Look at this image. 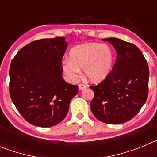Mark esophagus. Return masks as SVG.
<instances>
[{
  "label": "esophagus",
  "instance_id": "34e87169",
  "mask_svg": "<svg viewBox=\"0 0 157 157\" xmlns=\"http://www.w3.org/2000/svg\"><path fill=\"white\" fill-rule=\"evenodd\" d=\"M78 86H79V90H83V89L86 88V86L85 84H82V83H80Z\"/></svg>",
  "mask_w": 157,
  "mask_h": 157
}]
</instances>
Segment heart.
I'll return each mask as SVG.
<instances>
[{
  "label": "heart",
  "instance_id": "heart-1",
  "mask_svg": "<svg viewBox=\"0 0 157 157\" xmlns=\"http://www.w3.org/2000/svg\"><path fill=\"white\" fill-rule=\"evenodd\" d=\"M69 59L63 61L65 74L75 79L84 69V75L89 81L98 82L109 75L113 63V53L110 47L97 42L84 43L74 47Z\"/></svg>",
  "mask_w": 157,
  "mask_h": 157
}]
</instances>
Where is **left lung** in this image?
<instances>
[{
  "label": "left lung",
  "mask_w": 157,
  "mask_h": 157,
  "mask_svg": "<svg viewBox=\"0 0 157 157\" xmlns=\"http://www.w3.org/2000/svg\"><path fill=\"white\" fill-rule=\"evenodd\" d=\"M117 58L109 75L90 86L94 97L90 103L93 114L108 124H121L134 118L149 94V70L147 60L133 43L110 37Z\"/></svg>",
  "instance_id": "1"
}]
</instances>
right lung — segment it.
I'll list each match as a JSON object with an SVG mask.
<instances>
[{"instance_id": "obj_1", "label": "right lung", "mask_w": 157, "mask_h": 157, "mask_svg": "<svg viewBox=\"0 0 157 157\" xmlns=\"http://www.w3.org/2000/svg\"><path fill=\"white\" fill-rule=\"evenodd\" d=\"M64 37L29 43L12 59L9 69L11 99L24 120L41 127L55 126L66 117L78 86L62 78Z\"/></svg>"}]
</instances>
